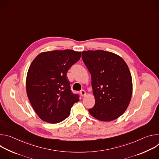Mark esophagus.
<instances>
[{"mask_svg":"<svg viewBox=\"0 0 159 159\" xmlns=\"http://www.w3.org/2000/svg\"><path fill=\"white\" fill-rule=\"evenodd\" d=\"M80 93V94L82 97H84V96H86V93L85 92V90H81Z\"/></svg>","mask_w":159,"mask_h":159,"instance_id":"obj_1","label":"esophagus"}]
</instances>
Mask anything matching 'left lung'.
Here are the masks:
<instances>
[{"instance_id":"left-lung-1","label":"left lung","mask_w":159,"mask_h":159,"mask_svg":"<svg viewBox=\"0 0 159 159\" xmlns=\"http://www.w3.org/2000/svg\"><path fill=\"white\" fill-rule=\"evenodd\" d=\"M83 61L91 75L94 106L89 109L101 121H113L126 110L132 96L130 71L119 55L103 50L84 51Z\"/></svg>"}]
</instances>
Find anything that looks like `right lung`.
I'll list each match as a JSON object with an SVG mask.
<instances>
[{
	"label": "right lung",
	"instance_id": "obj_1",
	"mask_svg": "<svg viewBox=\"0 0 159 159\" xmlns=\"http://www.w3.org/2000/svg\"><path fill=\"white\" fill-rule=\"evenodd\" d=\"M80 52L54 50L39 53L28 69L26 93L34 111L43 121L58 123L70 115L79 101L70 90L66 73L81 57Z\"/></svg>",
	"mask_w": 159,
	"mask_h": 159
}]
</instances>
